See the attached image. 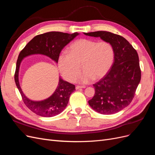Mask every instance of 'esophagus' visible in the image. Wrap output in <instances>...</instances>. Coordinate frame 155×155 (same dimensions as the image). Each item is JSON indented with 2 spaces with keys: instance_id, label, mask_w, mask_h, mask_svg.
I'll return each instance as SVG.
<instances>
[{
  "instance_id": "1",
  "label": "esophagus",
  "mask_w": 155,
  "mask_h": 155,
  "mask_svg": "<svg viewBox=\"0 0 155 155\" xmlns=\"http://www.w3.org/2000/svg\"><path fill=\"white\" fill-rule=\"evenodd\" d=\"M86 87L85 86H81V85H77L76 87V90H78V89H80V88H85Z\"/></svg>"
}]
</instances>
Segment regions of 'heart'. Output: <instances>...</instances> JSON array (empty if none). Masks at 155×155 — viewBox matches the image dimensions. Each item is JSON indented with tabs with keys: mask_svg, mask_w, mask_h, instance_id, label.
Here are the masks:
<instances>
[{
	"mask_svg": "<svg viewBox=\"0 0 155 155\" xmlns=\"http://www.w3.org/2000/svg\"><path fill=\"white\" fill-rule=\"evenodd\" d=\"M68 51L59 56L61 74L67 80L73 81L82 67L84 70L78 79L83 83L104 78L112 68L115 58L114 49L109 42L89 39L74 41L70 45Z\"/></svg>",
	"mask_w": 155,
	"mask_h": 155,
	"instance_id": "b5f03b06",
	"label": "heart"
}]
</instances>
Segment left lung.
Segmentation results:
<instances>
[{
  "label": "left lung",
  "instance_id": "1",
  "mask_svg": "<svg viewBox=\"0 0 155 155\" xmlns=\"http://www.w3.org/2000/svg\"><path fill=\"white\" fill-rule=\"evenodd\" d=\"M84 34L100 37L114 49L113 65L104 78L93 85L95 94L88 104L102 114L116 113L130 104L141 79L137 51L124 37L111 32L97 31Z\"/></svg>",
  "mask_w": 155,
  "mask_h": 155
}]
</instances>
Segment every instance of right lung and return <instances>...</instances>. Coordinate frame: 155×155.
Instances as JSON below:
<instances>
[{
	"instance_id": "right-lung-1",
	"label": "right lung",
	"mask_w": 155,
	"mask_h": 155,
	"mask_svg": "<svg viewBox=\"0 0 155 155\" xmlns=\"http://www.w3.org/2000/svg\"><path fill=\"white\" fill-rule=\"evenodd\" d=\"M78 35V32L70 34L59 31H50L36 35L18 55L15 73V84L25 104L35 114L43 117L58 115L66 108L70 94L76 89L74 85L59 78L57 88L47 99L42 101H33L28 99L22 91L18 81V72L22 59L31 55L41 54L47 56L58 63L61 51Z\"/></svg>"
}]
</instances>
